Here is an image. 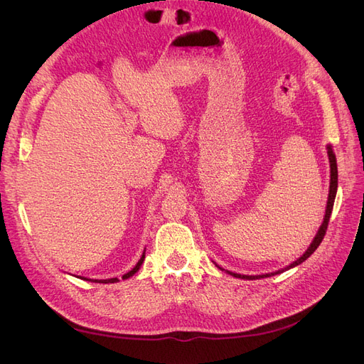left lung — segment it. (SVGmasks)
<instances>
[{"instance_id":"1","label":"left lung","mask_w":364,"mask_h":364,"mask_svg":"<svg viewBox=\"0 0 364 364\" xmlns=\"http://www.w3.org/2000/svg\"><path fill=\"white\" fill-rule=\"evenodd\" d=\"M328 156H329V164H331V183H329V196H328V203H326V213H325V218H323V223L321 226V229H318L317 235L314 237L311 246L306 249V252L304 253V255L296 259L293 264H290L289 267H285L282 270H278L274 273H267V274H257V277H247V274H238V273H232V272H228L229 274H232V277L235 278H241V279H259V278H267V277H272V274H278V273H282L285 270H289L294 266H299L301 262H304L308 257H311V253H314V250L318 247V245L322 243V240L326 234V229H328V223H329V217H331V213H333V206H334V199H336V193H337V161H336V155L334 151L331 149V146H328Z\"/></svg>"}]
</instances>
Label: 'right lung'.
I'll list each match as a JSON object with an SVG mask.
<instances>
[{
    "label": "right lung",
    "instance_id": "right-lung-1",
    "mask_svg": "<svg viewBox=\"0 0 364 364\" xmlns=\"http://www.w3.org/2000/svg\"><path fill=\"white\" fill-rule=\"evenodd\" d=\"M144 258H146V255H144V253H142V257H141V259L138 261L136 266H135L134 269H132L130 272H127L126 274H123V279H127V278H130V277H134V274H135V273L139 270L141 264H142V261H144ZM117 281H118V278H111V279H100V281L95 279L94 282H102V284H107V282H117Z\"/></svg>",
    "mask_w": 364,
    "mask_h": 364
}]
</instances>
